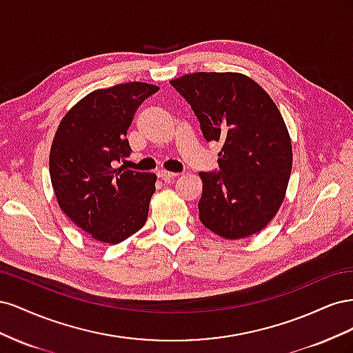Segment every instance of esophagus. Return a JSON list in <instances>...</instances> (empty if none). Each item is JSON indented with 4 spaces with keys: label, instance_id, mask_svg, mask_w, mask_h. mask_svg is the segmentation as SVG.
<instances>
[{
    "label": "esophagus",
    "instance_id": "1",
    "mask_svg": "<svg viewBox=\"0 0 353 353\" xmlns=\"http://www.w3.org/2000/svg\"><path fill=\"white\" fill-rule=\"evenodd\" d=\"M179 174H175V172H168V170H159L157 172V176L160 178V179H163V181H170V179H174V178H176Z\"/></svg>",
    "mask_w": 353,
    "mask_h": 353
}]
</instances>
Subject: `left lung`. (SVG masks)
<instances>
[{
	"instance_id": "left-lung-1",
	"label": "left lung",
	"mask_w": 353,
	"mask_h": 353,
	"mask_svg": "<svg viewBox=\"0 0 353 353\" xmlns=\"http://www.w3.org/2000/svg\"><path fill=\"white\" fill-rule=\"evenodd\" d=\"M170 85L191 105L205 140L222 143L218 172L199 174L201 223L228 240L259 232L280 209L292 172V141L279 108L241 73H190Z\"/></svg>"
}]
</instances>
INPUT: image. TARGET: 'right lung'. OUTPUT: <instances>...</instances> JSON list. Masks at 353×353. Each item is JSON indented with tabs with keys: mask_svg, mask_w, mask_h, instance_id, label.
Masks as SVG:
<instances>
[{
	"mask_svg": "<svg viewBox=\"0 0 353 353\" xmlns=\"http://www.w3.org/2000/svg\"><path fill=\"white\" fill-rule=\"evenodd\" d=\"M159 87L128 82L95 90L63 117L50 152L60 209L92 239L117 244L144 227L154 174L114 163L131 154L126 138L135 110Z\"/></svg>",
	"mask_w": 353,
	"mask_h": 353,
	"instance_id": "1",
	"label": "right lung"
}]
</instances>
